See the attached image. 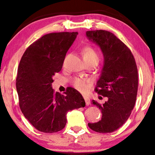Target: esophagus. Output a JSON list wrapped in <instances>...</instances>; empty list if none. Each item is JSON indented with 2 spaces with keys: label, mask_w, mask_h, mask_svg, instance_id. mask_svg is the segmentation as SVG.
I'll return each instance as SVG.
<instances>
[{
  "label": "esophagus",
  "mask_w": 155,
  "mask_h": 155,
  "mask_svg": "<svg viewBox=\"0 0 155 155\" xmlns=\"http://www.w3.org/2000/svg\"><path fill=\"white\" fill-rule=\"evenodd\" d=\"M83 97H84V101H85L86 104L87 105V106L90 105V98H89L88 97L85 96V95H83Z\"/></svg>",
  "instance_id": "obj_1"
}]
</instances>
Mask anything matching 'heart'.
<instances>
[{
  "label": "heart",
  "instance_id": "obj_1",
  "mask_svg": "<svg viewBox=\"0 0 155 155\" xmlns=\"http://www.w3.org/2000/svg\"><path fill=\"white\" fill-rule=\"evenodd\" d=\"M82 55L84 61L98 59V56H97L96 51L90 46H86L82 48ZM90 82L91 80L90 79H83V78H75L72 81L75 88L80 92H85L87 90L88 85Z\"/></svg>",
  "mask_w": 155,
  "mask_h": 155
}]
</instances>
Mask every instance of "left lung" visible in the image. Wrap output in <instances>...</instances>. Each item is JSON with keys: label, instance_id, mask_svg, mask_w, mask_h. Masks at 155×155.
Listing matches in <instances>:
<instances>
[{"label": "left lung", "instance_id": "obj_1", "mask_svg": "<svg viewBox=\"0 0 155 155\" xmlns=\"http://www.w3.org/2000/svg\"><path fill=\"white\" fill-rule=\"evenodd\" d=\"M86 36L103 54V68L94 90L107 97L104 104L92 101L102 116L98 122L89 123L88 126L98 133H112L126 123L135 106L138 86L136 63L130 49L113 33L87 31Z\"/></svg>", "mask_w": 155, "mask_h": 155}]
</instances>
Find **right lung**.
Masks as SVG:
<instances>
[{
  "instance_id": "obj_1",
  "label": "right lung",
  "mask_w": 155,
  "mask_h": 155,
  "mask_svg": "<svg viewBox=\"0 0 155 155\" xmlns=\"http://www.w3.org/2000/svg\"><path fill=\"white\" fill-rule=\"evenodd\" d=\"M78 33H50L31 44L21 58L16 78L19 104L25 117L41 132L65 128L69 111L85 107L82 94L68 87L64 95L52 89L53 76L61 71L65 55Z\"/></svg>"
}]
</instances>
